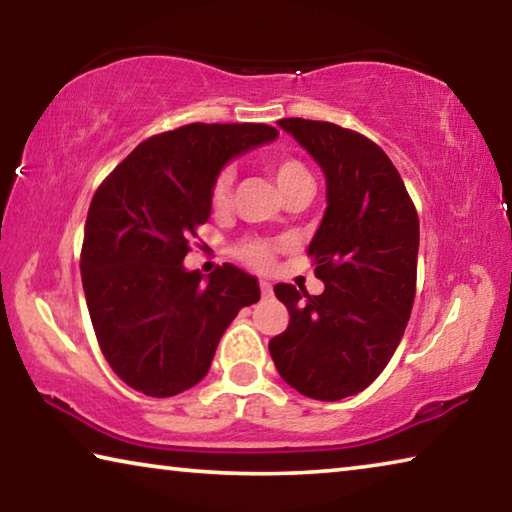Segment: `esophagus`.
<instances>
[{"label": "esophagus", "instance_id": "1", "mask_svg": "<svg viewBox=\"0 0 512 512\" xmlns=\"http://www.w3.org/2000/svg\"><path fill=\"white\" fill-rule=\"evenodd\" d=\"M259 289H262V296H271L273 293L271 282H266V280H259Z\"/></svg>", "mask_w": 512, "mask_h": 512}]
</instances>
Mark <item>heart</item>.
Segmentation results:
<instances>
[{
	"mask_svg": "<svg viewBox=\"0 0 512 512\" xmlns=\"http://www.w3.org/2000/svg\"><path fill=\"white\" fill-rule=\"evenodd\" d=\"M271 169H273L277 187L282 189V194L289 192V189L296 187L298 183H302V180H311L309 171L302 167L298 160H291V158L273 160ZM232 180H235V173H232L230 169H225V171L219 173V176H216L214 185H212V203L216 207H223L225 203L230 201ZM273 250L275 248L271 244H266V241H248V244L239 248V255L250 266L266 268V266H271V262H273Z\"/></svg>",
	"mask_w": 512,
	"mask_h": 512,
	"instance_id": "1",
	"label": "heart"
}]
</instances>
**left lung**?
<instances>
[{
  "mask_svg": "<svg viewBox=\"0 0 512 512\" xmlns=\"http://www.w3.org/2000/svg\"><path fill=\"white\" fill-rule=\"evenodd\" d=\"M325 173V214L309 255L320 296L275 284L289 327L268 343L280 377L320 402L357 395L402 341L415 298L420 223L404 180L375 142L329 121L280 119Z\"/></svg>",
  "mask_w": 512,
  "mask_h": 512,
  "instance_id": "obj_1",
  "label": "left lung"
}]
</instances>
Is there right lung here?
Returning <instances> with one entry per match:
<instances>
[{"label":"right lung","instance_id":"add662e5","mask_svg":"<svg viewBox=\"0 0 512 512\" xmlns=\"http://www.w3.org/2000/svg\"><path fill=\"white\" fill-rule=\"evenodd\" d=\"M266 124H189L149 137L97 189L81 250L94 334L135 391L171 397L196 386L241 307L259 300L253 275L223 264L207 277L183 259L210 219L225 164L271 144Z\"/></svg>","mask_w":512,"mask_h":512}]
</instances>
